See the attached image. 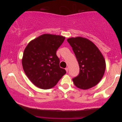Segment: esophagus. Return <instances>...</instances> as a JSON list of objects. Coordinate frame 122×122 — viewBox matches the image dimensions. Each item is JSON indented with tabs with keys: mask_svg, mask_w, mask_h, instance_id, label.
I'll return each mask as SVG.
<instances>
[{
	"mask_svg": "<svg viewBox=\"0 0 122 122\" xmlns=\"http://www.w3.org/2000/svg\"><path fill=\"white\" fill-rule=\"evenodd\" d=\"M66 72H68V67H67V68H66Z\"/></svg>",
	"mask_w": 122,
	"mask_h": 122,
	"instance_id": "esophagus-1",
	"label": "esophagus"
}]
</instances>
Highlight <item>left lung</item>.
Instances as JSON below:
<instances>
[{
    "label": "left lung",
    "mask_w": 122,
    "mask_h": 122,
    "mask_svg": "<svg viewBox=\"0 0 122 122\" xmlns=\"http://www.w3.org/2000/svg\"><path fill=\"white\" fill-rule=\"evenodd\" d=\"M67 41L72 47L80 67L78 76L72 78L75 86L87 90L96 86L104 76L106 61L96 45L86 38H70Z\"/></svg>",
    "instance_id": "obj_1"
}]
</instances>
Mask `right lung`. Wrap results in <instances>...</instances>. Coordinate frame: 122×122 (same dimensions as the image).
I'll use <instances>...</instances> for the list:
<instances>
[{"label":"right lung","instance_id":"right-lung-1","mask_svg":"<svg viewBox=\"0 0 122 122\" xmlns=\"http://www.w3.org/2000/svg\"><path fill=\"white\" fill-rule=\"evenodd\" d=\"M61 35L45 34L29 42L23 54V69L30 81L42 89L54 87L66 71L60 67L56 52L65 39Z\"/></svg>","mask_w":122,"mask_h":122}]
</instances>
